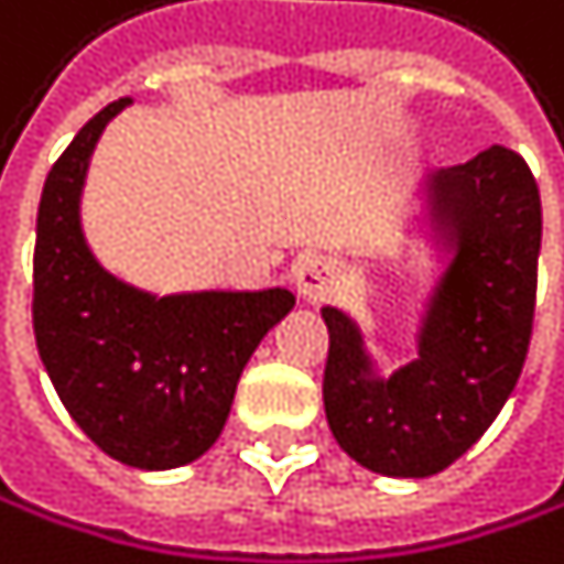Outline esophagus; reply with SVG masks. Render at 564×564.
<instances>
[{"label":"esophagus","instance_id":"obj_1","mask_svg":"<svg viewBox=\"0 0 564 564\" xmlns=\"http://www.w3.org/2000/svg\"><path fill=\"white\" fill-rule=\"evenodd\" d=\"M291 280H294V291L307 301H317L324 291L335 284V267L321 257H301L291 270Z\"/></svg>","mask_w":564,"mask_h":564}]
</instances>
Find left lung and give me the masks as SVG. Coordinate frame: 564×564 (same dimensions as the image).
Listing matches in <instances>:
<instances>
[{
    "mask_svg": "<svg viewBox=\"0 0 564 564\" xmlns=\"http://www.w3.org/2000/svg\"><path fill=\"white\" fill-rule=\"evenodd\" d=\"M416 243L440 260L420 307L416 358L382 372L361 324H328L324 413L338 446L382 477H433L487 433L531 341L541 196L521 155L494 144L416 185Z\"/></svg>",
    "mask_w": 564,
    "mask_h": 564,
    "instance_id": "left-lung-1",
    "label": "left lung"
}]
</instances>
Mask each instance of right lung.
Returning <instances> with one entry per match:
<instances>
[{
  "instance_id": "1",
  "label": "right lung",
  "mask_w": 564,
  "mask_h": 564,
  "mask_svg": "<svg viewBox=\"0 0 564 564\" xmlns=\"http://www.w3.org/2000/svg\"><path fill=\"white\" fill-rule=\"evenodd\" d=\"M131 100L94 115L46 175L33 253V332L46 376L74 423L138 470L199 460L219 440L243 368L294 294H155L107 270L84 236L90 155Z\"/></svg>"
}]
</instances>
